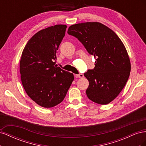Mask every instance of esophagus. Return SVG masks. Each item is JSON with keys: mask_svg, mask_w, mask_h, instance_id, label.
<instances>
[{"mask_svg": "<svg viewBox=\"0 0 146 146\" xmlns=\"http://www.w3.org/2000/svg\"><path fill=\"white\" fill-rule=\"evenodd\" d=\"M76 77L78 78H83L84 77V75L83 74H79L76 75Z\"/></svg>", "mask_w": 146, "mask_h": 146, "instance_id": "34e87169", "label": "esophagus"}]
</instances>
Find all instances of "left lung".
Wrapping results in <instances>:
<instances>
[{"label":"left lung","instance_id":"obj_1","mask_svg":"<svg viewBox=\"0 0 146 146\" xmlns=\"http://www.w3.org/2000/svg\"><path fill=\"white\" fill-rule=\"evenodd\" d=\"M68 33L77 38L96 59L94 69L84 74L89 81L88 99L101 105L110 103L130 76L131 64L125 46L111 29L98 22L72 25Z\"/></svg>","mask_w":146,"mask_h":146}]
</instances>
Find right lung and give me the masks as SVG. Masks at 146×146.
Wrapping results in <instances>:
<instances>
[{
    "instance_id": "obj_1",
    "label": "right lung",
    "mask_w": 146,
    "mask_h": 146,
    "mask_svg": "<svg viewBox=\"0 0 146 146\" xmlns=\"http://www.w3.org/2000/svg\"><path fill=\"white\" fill-rule=\"evenodd\" d=\"M66 25H55L35 33L25 46L20 60L22 84L38 105L51 108L63 100L74 75L55 65L56 54L65 35Z\"/></svg>"
}]
</instances>
